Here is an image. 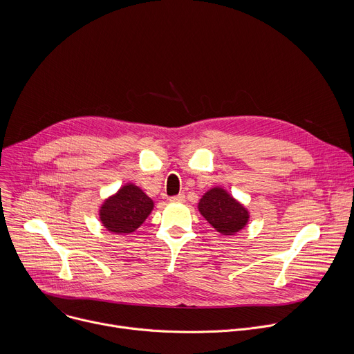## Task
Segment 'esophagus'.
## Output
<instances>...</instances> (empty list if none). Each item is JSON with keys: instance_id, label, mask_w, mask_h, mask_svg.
Returning <instances> with one entry per match:
<instances>
[{"instance_id": "obj_1", "label": "esophagus", "mask_w": 354, "mask_h": 354, "mask_svg": "<svg viewBox=\"0 0 354 354\" xmlns=\"http://www.w3.org/2000/svg\"><path fill=\"white\" fill-rule=\"evenodd\" d=\"M169 200L174 201V203H183V201H185V194H183V193H179V194H176V196H172Z\"/></svg>"}]
</instances>
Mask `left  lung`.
Returning a JSON list of instances; mask_svg holds the SVG:
<instances>
[{
  "instance_id": "obj_1",
  "label": "left lung",
  "mask_w": 354,
  "mask_h": 354,
  "mask_svg": "<svg viewBox=\"0 0 354 354\" xmlns=\"http://www.w3.org/2000/svg\"><path fill=\"white\" fill-rule=\"evenodd\" d=\"M198 212L218 232L232 235L248 223L246 209L224 189L214 187L198 201Z\"/></svg>"
}]
</instances>
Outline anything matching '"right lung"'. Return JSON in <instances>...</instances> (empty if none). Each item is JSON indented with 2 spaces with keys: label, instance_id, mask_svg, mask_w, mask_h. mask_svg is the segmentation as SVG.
Here are the masks:
<instances>
[{
  "label": "right lung",
  "instance_id": "1",
  "mask_svg": "<svg viewBox=\"0 0 354 354\" xmlns=\"http://www.w3.org/2000/svg\"><path fill=\"white\" fill-rule=\"evenodd\" d=\"M153 207V200L140 187L126 185L105 201L99 210V216L108 231L130 234L145 221Z\"/></svg>",
  "mask_w": 354,
  "mask_h": 354
}]
</instances>
